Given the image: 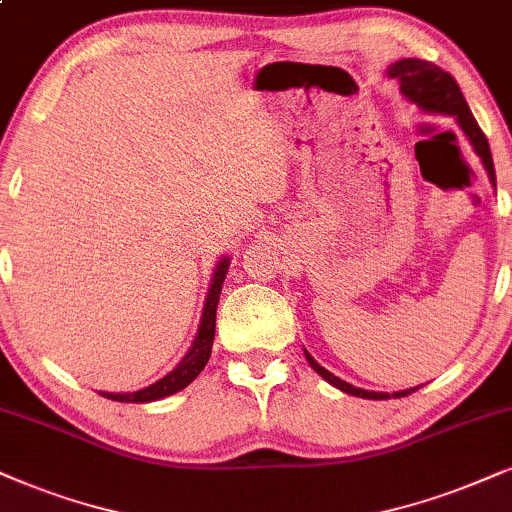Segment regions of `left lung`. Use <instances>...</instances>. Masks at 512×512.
I'll list each match as a JSON object with an SVG mask.
<instances>
[{
    "mask_svg": "<svg viewBox=\"0 0 512 512\" xmlns=\"http://www.w3.org/2000/svg\"><path fill=\"white\" fill-rule=\"evenodd\" d=\"M388 77L398 79L400 84V93L403 98L414 102L419 109L431 114H447V117H454L456 124L461 126V131L466 133V138L473 145L475 154L482 159V166H485L489 182L496 187V173H494V161H492V152H489V142L485 138V133L480 131L478 121H475L473 112H470L466 98H463L459 84L452 74L442 70V67L428 63V60H419V58H403L398 63H393L388 67ZM309 365L316 370L320 377H323L327 384H332L339 391L356 395V398H367V400H388L391 393H377V391H365V388L351 386L349 381L335 377L332 372H327L323 365H318L309 351H304ZM421 386L414 388H405V391L393 393V398H405L414 391H419Z\"/></svg>",
    "mask_w": 512,
    "mask_h": 512,
    "instance_id": "obj_1",
    "label": "left lung"
}]
</instances>
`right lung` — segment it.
<instances>
[{
	"label": "right lung",
	"mask_w": 512,
	"mask_h": 512,
	"mask_svg": "<svg viewBox=\"0 0 512 512\" xmlns=\"http://www.w3.org/2000/svg\"><path fill=\"white\" fill-rule=\"evenodd\" d=\"M227 269H229V257H222L217 262L213 281H210L208 295H206V304H203V316L199 323V332H196V339L192 344V349L187 351V356L177 363L173 372H168L166 377L154 381L152 386L140 388V391L133 393H107L100 391L102 398L117 400V403H152V400H161L168 398L182 388L192 384V381L199 377L203 367H206L210 353H213V339H215V313H217V302H220V292H222V283L227 278Z\"/></svg>",
	"instance_id": "obj_1"
}]
</instances>
